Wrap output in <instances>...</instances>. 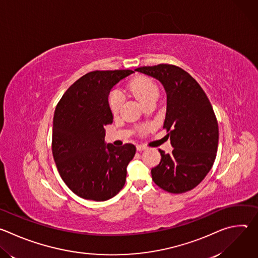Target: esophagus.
<instances>
[{"mask_svg": "<svg viewBox=\"0 0 258 258\" xmlns=\"http://www.w3.org/2000/svg\"><path fill=\"white\" fill-rule=\"evenodd\" d=\"M146 149H147V147H146L145 145H142V144L137 145V150H138V151H144V150H146Z\"/></svg>", "mask_w": 258, "mask_h": 258, "instance_id": "obj_1", "label": "esophagus"}]
</instances>
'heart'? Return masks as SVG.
I'll use <instances>...</instances> for the list:
<instances>
[{
  "label": "heart",
  "instance_id": "heart-1",
  "mask_svg": "<svg viewBox=\"0 0 258 258\" xmlns=\"http://www.w3.org/2000/svg\"><path fill=\"white\" fill-rule=\"evenodd\" d=\"M130 92L144 105L148 101L158 97V89L153 82L146 78H139L128 86ZM123 103V96L119 91H112L109 94L108 104L112 113H117Z\"/></svg>",
  "mask_w": 258,
  "mask_h": 258
}]
</instances>
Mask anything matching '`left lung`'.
<instances>
[{"label": "left lung", "mask_w": 258, "mask_h": 258, "mask_svg": "<svg viewBox=\"0 0 258 258\" xmlns=\"http://www.w3.org/2000/svg\"><path fill=\"white\" fill-rule=\"evenodd\" d=\"M163 86L166 114L163 128L173 150H159L160 163L151 169L161 189L185 193L194 189L211 169L218 146V124L212 106L200 85L187 71L169 64L135 69Z\"/></svg>", "instance_id": "obj_1"}]
</instances>
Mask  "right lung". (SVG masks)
Masks as SVG:
<instances>
[{
	"label": "right lung",
	"mask_w": 258,
	"mask_h": 258,
	"mask_svg": "<svg viewBox=\"0 0 258 258\" xmlns=\"http://www.w3.org/2000/svg\"><path fill=\"white\" fill-rule=\"evenodd\" d=\"M133 70L87 73L62 96L54 113L52 152L58 171L78 196L105 201L124 186L126 167L136 147L105 143V128L113 122L108 97Z\"/></svg>",
	"instance_id": "add662e5"
}]
</instances>
